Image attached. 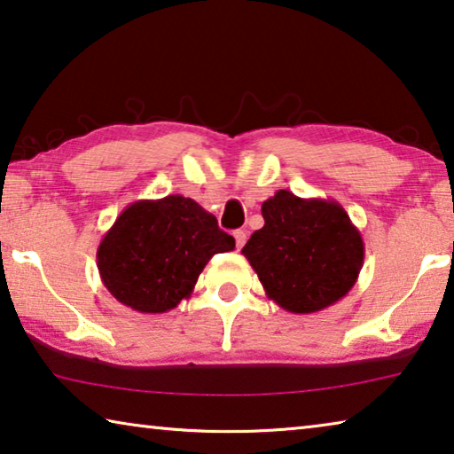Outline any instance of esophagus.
Listing matches in <instances>:
<instances>
[{
	"instance_id": "1",
	"label": "esophagus",
	"mask_w": 454,
	"mask_h": 454,
	"mask_svg": "<svg viewBox=\"0 0 454 454\" xmlns=\"http://www.w3.org/2000/svg\"><path fill=\"white\" fill-rule=\"evenodd\" d=\"M234 238H236V246H238V248H242L244 242H246V232H244V230H236Z\"/></svg>"
}]
</instances>
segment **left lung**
<instances>
[{"label":"left lung","mask_w":454,"mask_h":454,"mask_svg":"<svg viewBox=\"0 0 454 454\" xmlns=\"http://www.w3.org/2000/svg\"><path fill=\"white\" fill-rule=\"evenodd\" d=\"M262 218L242 254L270 301L310 314L348 294L364 262V242L336 200L278 190L262 204Z\"/></svg>","instance_id":"left-lung-1"}]
</instances>
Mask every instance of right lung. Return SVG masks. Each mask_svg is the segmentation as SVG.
Returning a JSON list of instances; mask_svg holds the SVG:
<instances>
[{"instance_id":"right-lung-1","label":"right lung","mask_w":454,"mask_h":454,"mask_svg":"<svg viewBox=\"0 0 454 454\" xmlns=\"http://www.w3.org/2000/svg\"><path fill=\"white\" fill-rule=\"evenodd\" d=\"M234 238L192 198L172 194L126 206L98 246V270L110 294L142 314H162L190 298L200 272Z\"/></svg>"}]
</instances>
